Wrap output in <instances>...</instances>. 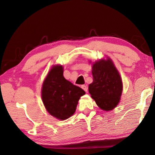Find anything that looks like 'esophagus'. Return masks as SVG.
Listing matches in <instances>:
<instances>
[{"label":"esophagus","instance_id":"obj_1","mask_svg":"<svg viewBox=\"0 0 155 155\" xmlns=\"http://www.w3.org/2000/svg\"><path fill=\"white\" fill-rule=\"evenodd\" d=\"M81 87H82V88H83V90L85 91V92H87V91H88V88H87V85H82V86H81Z\"/></svg>","mask_w":155,"mask_h":155}]
</instances>
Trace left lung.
<instances>
[{
    "mask_svg": "<svg viewBox=\"0 0 155 155\" xmlns=\"http://www.w3.org/2000/svg\"><path fill=\"white\" fill-rule=\"evenodd\" d=\"M93 82L88 92L97 105L104 110H111L118 105L122 93L120 75L110 58L96 61L92 65Z\"/></svg>",
    "mask_w": 155,
    "mask_h": 155,
    "instance_id": "8db88e82",
    "label": "left lung"
}]
</instances>
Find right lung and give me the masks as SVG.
<instances>
[{"instance_id":"obj_1","label":"right lung","mask_w":155,"mask_h":155,"mask_svg":"<svg viewBox=\"0 0 155 155\" xmlns=\"http://www.w3.org/2000/svg\"><path fill=\"white\" fill-rule=\"evenodd\" d=\"M85 92L67 80L61 65L52 67L45 78L41 96L46 109L55 118L64 120L72 116L78 101Z\"/></svg>"}]
</instances>
